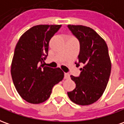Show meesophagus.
<instances>
[{"label": "esophagus", "mask_w": 124, "mask_h": 124, "mask_svg": "<svg viewBox=\"0 0 124 124\" xmlns=\"http://www.w3.org/2000/svg\"><path fill=\"white\" fill-rule=\"evenodd\" d=\"M64 78H65V79H69V78H70V76L69 73H65V75H64Z\"/></svg>", "instance_id": "1"}]
</instances>
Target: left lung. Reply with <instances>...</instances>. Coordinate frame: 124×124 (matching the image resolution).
Listing matches in <instances>:
<instances>
[{"label": "left lung", "mask_w": 124, "mask_h": 124, "mask_svg": "<svg viewBox=\"0 0 124 124\" xmlns=\"http://www.w3.org/2000/svg\"><path fill=\"white\" fill-rule=\"evenodd\" d=\"M67 28L80 42V53L77 67L79 76H71L76 88L67 93L70 100L80 105L96 102L104 93L109 81L111 64L106 42L92 28L84 25H68Z\"/></svg>", "instance_id": "obj_1"}]
</instances>
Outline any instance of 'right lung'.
Listing matches in <instances>:
<instances>
[{"instance_id": "right-lung-1", "label": "right lung", "mask_w": 124, "mask_h": 124, "mask_svg": "<svg viewBox=\"0 0 124 124\" xmlns=\"http://www.w3.org/2000/svg\"><path fill=\"white\" fill-rule=\"evenodd\" d=\"M61 25H38L22 35L14 51L11 77L21 98L38 104L50 97L53 86L63 79L60 68L44 66L49 41Z\"/></svg>"}]
</instances>
